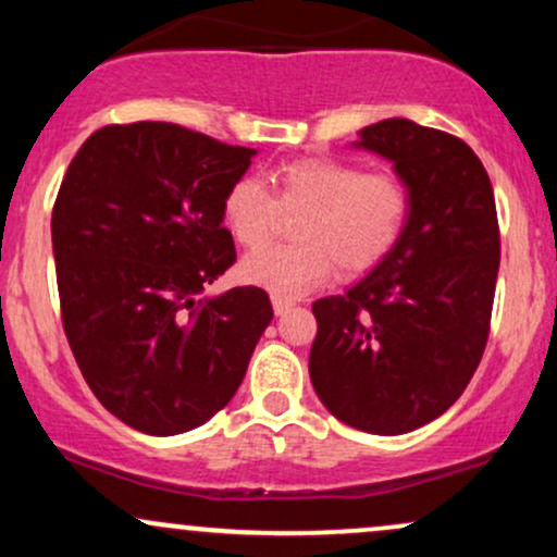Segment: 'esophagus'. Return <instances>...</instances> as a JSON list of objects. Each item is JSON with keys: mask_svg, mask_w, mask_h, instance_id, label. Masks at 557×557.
I'll return each mask as SVG.
<instances>
[{"mask_svg": "<svg viewBox=\"0 0 557 557\" xmlns=\"http://www.w3.org/2000/svg\"><path fill=\"white\" fill-rule=\"evenodd\" d=\"M293 306H296V298H290V296H272V309H274V314H285V311H290Z\"/></svg>", "mask_w": 557, "mask_h": 557, "instance_id": "34e87169", "label": "esophagus"}]
</instances>
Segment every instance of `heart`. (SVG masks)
Listing matches in <instances>:
<instances>
[{"label": "heart", "mask_w": 557, "mask_h": 557, "mask_svg": "<svg viewBox=\"0 0 557 557\" xmlns=\"http://www.w3.org/2000/svg\"><path fill=\"white\" fill-rule=\"evenodd\" d=\"M274 194L243 175L227 188L222 216L235 240L259 248L283 212H304L293 246L261 248L243 259L240 277L277 296H296L335 272L372 270L398 246L408 222L406 183L395 172H363L343 159L309 157L274 170Z\"/></svg>", "instance_id": "b5f03b06"}]
</instances>
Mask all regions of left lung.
I'll use <instances>...</instances> for the list:
<instances>
[{"label": "left lung", "mask_w": 557, "mask_h": 557, "mask_svg": "<svg viewBox=\"0 0 557 557\" xmlns=\"http://www.w3.org/2000/svg\"><path fill=\"white\" fill-rule=\"evenodd\" d=\"M354 146L393 162L411 209L398 246L319 298L309 374L343 424L406 434L443 417L482 361L500 270L495 194L461 138L393 117Z\"/></svg>", "instance_id": "left-lung-1"}]
</instances>
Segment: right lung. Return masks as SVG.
Listing matches in <instances>:
<instances>
[{
	"label": "right lung",
	"instance_id": "obj_1",
	"mask_svg": "<svg viewBox=\"0 0 557 557\" xmlns=\"http://www.w3.org/2000/svg\"><path fill=\"white\" fill-rule=\"evenodd\" d=\"M257 154L172 123L107 125L70 162L52 212L62 324L83 380L133 430L170 437L225 408L272 304L243 285L227 188Z\"/></svg>",
	"mask_w": 557,
	"mask_h": 557
}]
</instances>
